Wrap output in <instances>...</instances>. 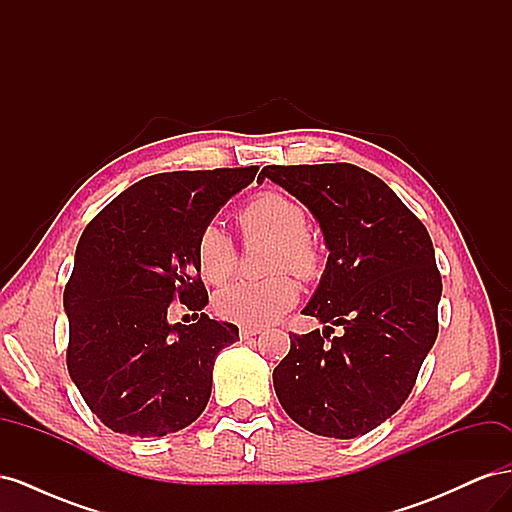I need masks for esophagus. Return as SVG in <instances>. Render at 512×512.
<instances>
[{"instance_id":"esophagus-1","label":"esophagus","mask_w":512,"mask_h":512,"mask_svg":"<svg viewBox=\"0 0 512 512\" xmlns=\"http://www.w3.org/2000/svg\"><path fill=\"white\" fill-rule=\"evenodd\" d=\"M260 331H262V329H258V327H241L239 335H241V339H250V337L258 335Z\"/></svg>"}]
</instances>
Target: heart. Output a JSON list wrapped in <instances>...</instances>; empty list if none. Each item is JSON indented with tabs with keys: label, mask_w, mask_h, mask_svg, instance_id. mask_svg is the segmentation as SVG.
Returning a JSON list of instances; mask_svg holds the SVG:
<instances>
[{
	"label": "heart",
	"mask_w": 512,
	"mask_h": 512,
	"mask_svg": "<svg viewBox=\"0 0 512 512\" xmlns=\"http://www.w3.org/2000/svg\"><path fill=\"white\" fill-rule=\"evenodd\" d=\"M245 239H275L265 280H241L220 290L213 309L222 320L243 327H265L282 318L299 301V284L286 271L301 280H314L322 269V252L307 235V211L297 200L282 192H262L239 211ZM196 265L211 284H224L239 267V252L228 232L215 222L203 226L196 237Z\"/></svg>",
	"instance_id": "b5f03b06"
}]
</instances>
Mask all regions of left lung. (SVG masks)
<instances>
[{
	"mask_svg": "<svg viewBox=\"0 0 512 512\" xmlns=\"http://www.w3.org/2000/svg\"><path fill=\"white\" fill-rule=\"evenodd\" d=\"M320 222L327 269L303 309L342 326L331 338L290 333L273 386L294 423L318 436H365L393 416L438 337L442 277L423 222L367 170L337 164L265 166Z\"/></svg>",
	"mask_w": 512,
	"mask_h": 512,
	"instance_id": "1",
	"label": "left lung"
}]
</instances>
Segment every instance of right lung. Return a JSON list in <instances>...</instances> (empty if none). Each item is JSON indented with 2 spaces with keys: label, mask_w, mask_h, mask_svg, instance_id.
<instances>
[{
  "label": "right lung",
  "mask_w": 512,
  "mask_h": 512,
  "mask_svg": "<svg viewBox=\"0 0 512 512\" xmlns=\"http://www.w3.org/2000/svg\"><path fill=\"white\" fill-rule=\"evenodd\" d=\"M258 166L177 170L134 183L87 224L64 290L66 363L85 404L117 433L166 436L205 410L218 352L239 339L203 314L196 237ZM197 314L170 325V302Z\"/></svg>",
  "instance_id": "right-lung-1"
}]
</instances>
